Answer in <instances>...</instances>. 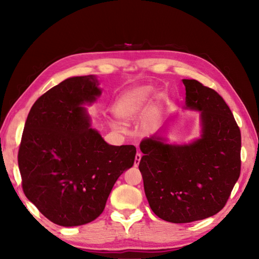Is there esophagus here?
<instances>
[{"label": "esophagus", "instance_id": "obj_1", "mask_svg": "<svg viewBox=\"0 0 259 259\" xmlns=\"http://www.w3.org/2000/svg\"><path fill=\"white\" fill-rule=\"evenodd\" d=\"M141 157H142L141 153L140 152H137L136 158H135V167H138L139 166V162L141 160Z\"/></svg>", "mask_w": 259, "mask_h": 259}]
</instances>
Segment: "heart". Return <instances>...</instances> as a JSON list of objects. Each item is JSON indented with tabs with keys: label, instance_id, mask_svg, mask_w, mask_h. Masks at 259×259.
Returning a JSON list of instances; mask_svg holds the SVG:
<instances>
[{
	"label": "heart",
	"instance_id": "obj_1",
	"mask_svg": "<svg viewBox=\"0 0 259 259\" xmlns=\"http://www.w3.org/2000/svg\"><path fill=\"white\" fill-rule=\"evenodd\" d=\"M152 89L150 87H139L124 92L114 107L117 117L123 121H130L140 111L144 103L150 96Z\"/></svg>",
	"mask_w": 259,
	"mask_h": 259
}]
</instances>
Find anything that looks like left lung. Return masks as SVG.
I'll return each mask as SVG.
<instances>
[{
  "label": "left lung",
  "mask_w": 259,
  "mask_h": 259,
  "mask_svg": "<svg viewBox=\"0 0 259 259\" xmlns=\"http://www.w3.org/2000/svg\"><path fill=\"white\" fill-rule=\"evenodd\" d=\"M186 104L201 111V138L171 146L141 141L139 170L149 206L174 224L201 221L226 205L240 175L241 136L227 103L211 88L184 79Z\"/></svg>",
  "instance_id": "8db88e82"
}]
</instances>
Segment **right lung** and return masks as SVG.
<instances>
[{"instance_id": "obj_1", "label": "right lung", "mask_w": 259, "mask_h": 259, "mask_svg": "<svg viewBox=\"0 0 259 259\" xmlns=\"http://www.w3.org/2000/svg\"><path fill=\"white\" fill-rule=\"evenodd\" d=\"M93 75L73 76L33 104L18 153L22 188L49 221L64 227L102 213L119 176L133 167L136 147L111 146L90 128L82 104L101 95Z\"/></svg>"}]
</instances>
